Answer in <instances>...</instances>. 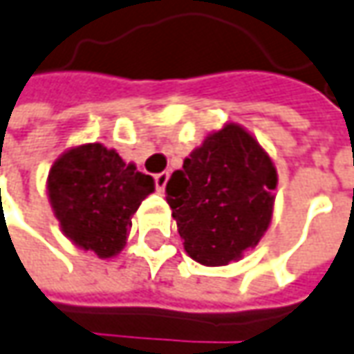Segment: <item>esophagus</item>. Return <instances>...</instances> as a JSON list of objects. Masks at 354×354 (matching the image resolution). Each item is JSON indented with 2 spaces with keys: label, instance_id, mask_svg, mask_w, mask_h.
Returning <instances> with one entry per match:
<instances>
[{
  "label": "esophagus",
  "instance_id": "obj_1",
  "mask_svg": "<svg viewBox=\"0 0 354 354\" xmlns=\"http://www.w3.org/2000/svg\"><path fill=\"white\" fill-rule=\"evenodd\" d=\"M169 181V173L167 171H163V173H157L156 175V187L159 193H163L165 191V185Z\"/></svg>",
  "mask_w": 354,
  "mask_h": 354
}]
</instances>
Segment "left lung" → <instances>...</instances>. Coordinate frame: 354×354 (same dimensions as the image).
I'll return each instance as SVG.
<instances>
[{
  "label": "left lung",
  "instance_id": "left-lung-1",
  "mask_svg": "<svg viewBox=\"0 0 354 354\" xmlns=\"http://www.w3.org/2000/svg\"><path fill=\"white\" fill-rule=\"evenodd\" d=\"M276 187V165L248 129L228 122L209 133L165 187L185 252L203 266L240 260L272 223Z\"/></svg>",
  "mask_w": 354,
  "mask_h": 354
}]
</instances>
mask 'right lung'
I'll list each match as a JSON object with an SVG mask.
<instances>
[{
	"mask_svg": "<svg viewBox=\"0 0 354 354\" xmlns=\"http://www.w3.org/2000/svg\"><path fill=\"white\" fill-rule=\"evenodd\" d=\"M153 191V177L102 143L66 149L47 177L48 201L62 234L102 260L124 250L131 216Z\"/></svg>",
	"mask_w": 354,
	"mask_h": 354,
	"instance_id": "right-lung-1",
	"label": "right lung"
}]
</instances>
